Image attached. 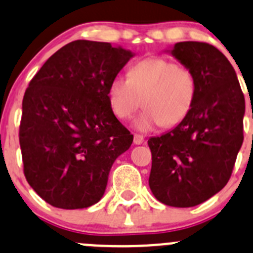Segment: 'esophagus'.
Segmentation results:
<instances>
[{"label":"esophagus","instance_id":"esophagus-1","mask_svg":"<svg viewBox=\"0 0 253 253\" xmlns=\"http://www.w3.org/2000/svg\"><path fill=\"white\" fill-rule=\"evenodd\" d=\"M144 142V137L141 134H134L133 136V143L134 144H142Z\"/></svg>","mask_w":253,"mask_h":253}]
</instances>
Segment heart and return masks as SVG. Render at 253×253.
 <instances>
[{
  "label": "heart",
  "instance_id": "obj_1",
  "mask_svg": "<svg viewBox=\"0 0 253 253\" xmlns=\"http://www.w3.org/2000/svg\"><path fill=\"white\" fill-rule=\"evenodd\" d=\"M195 95L194 74L162 56L136 61L129 68L128 78L117 75L107 89L110 107L120 120L131 119L143 99L144 110L133 122L141 132L180 124L192 110Z\"/></svg>",
  "mask_w": 253,
  "mask_h": 253
}]
</instances>
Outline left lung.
I'll use <instances>...</instances> for the list:
<instances>
[{
    "mask_svg": "<svg viewBox=\"0 0 253 253\" xmlns=\"http://www.w3.org/2000/svg\"><path fill=\"white\" fill-rule=\"evenodd\" d=\"M197 80L185 119L151 137L149 188L163 204L192 208L227 184L244 142L245 97L226 56L208 43L179 42L168 49Z\"/></svg>",
    "mask_w": 253,
    "mask_h": 253,
    "instance_id": "1",
    "label": "left lung"
}]
</instances>
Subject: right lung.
<instances>
[{"instance_id": "1", "label": "right lung", "mask_w": 253, "mask_h": 253, "mask_svg": "<svg viewBox=\"0 0 253 253\" xmlns=\"http://www.w3.org/2000/svg\"><path fill=\"white\" fill-rule=\"evenodd\" d=\"M134 54L105 42L74 41L53 54L24 92L19 144L34 192L60 209L96 204L110 169L133 134L110 107V82Z\"/></svg>"}]
</instances>
